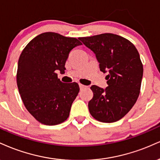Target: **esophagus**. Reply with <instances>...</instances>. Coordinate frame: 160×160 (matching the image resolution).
Listing matches in <instances>:
<instances>
[{
    "instance_id": "obj_1",
    "label": "esophagus",
    "mask_w": 160,
    "mask_h": 160,
    "mask_svg": "<svg viewBox=\"0 0 160 160\" xmlns=\"http://www.w3.org/2000/svg\"><path fill=\"white\" fill-rule=\"evenodd\" d=\"M86 87H87V86H85V85H84V84H79V88H80V89L81 90H82V89H84V88H85Z\"/></svg>"
}]
</instances>
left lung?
<instances>
[{
    "label": "left lung",
    "mask_w": 160,
    "mask_h": 160,
    "mask_svg": "<svg viewBox=\"0 0 160 160\" xmlns=\"http://www.w3.org/2000/svg\"><path fill=\"white\" fill-rule=\"evenodd\" d=\"M78 39L95 54L100 71L108 72V87H91L93 97L88 102L90 113L103 123L119 121L130 111L139 96L143 65L138 50L128 39L114 33Z\"/></svg>",
    "instance_id": "1"
}]
</instances>
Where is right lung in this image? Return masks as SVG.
<instances>
[{
    "label": "right lung",
    "instance_id": "right-lung-1",
    "mask_svg": "<svg viewBox=\"0 0 160 160\" xmlns=\"http://www.w3.org/2000/svg\"><path fill=\"white\" fill-rule=\"evenodd\" d=\"M80 45L76 38L46 32L32 39L21 54L16 75L18 92L29 113L42 124L57 125L69 117L79 86L61 82L57 72H65L69 52Z\"/></svg>",
    "mask_w": 160,
    "mask_h": 160
}]
</instances>
